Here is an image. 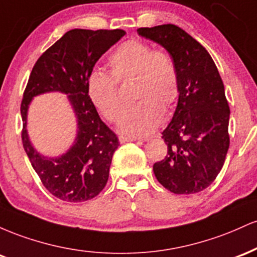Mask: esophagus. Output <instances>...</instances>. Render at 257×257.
I'll use <instances>...</instances> for the list:
<instances>
[{
    "mask_svg": "<svg viewBox=\"0 0 257 257\" xmlns=\"http://www.w3.org/2000/svg\"><path fill=\"white\" fill-rule=\"evenodd\" d=\"M131 141H138L137 138H131V137H119V143L124 144V143H131Z\"/></svg>",
    "mask_w": 257,
    "mask_h": 257,
    "instance_id": "34e87169",
    "label": "esophagus"
}]
</instances>
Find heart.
<instances>
[{"mask_svg": "<svg viewBox=\"0 0 257 257\" xmlns=\"http://www.w3.org/2000/svg\"><path fill=\"white\" fill-rule=\"evenodd\" d=\"M111 73L94 70L87 79L90 101L102 116L114 120L122 110L117 82L134 77V99L120 114L118 131L129 137H147L174 105L180 93L178 67L166 51L131 40L122 43L108 60Z\"/></svg>", "mask_w": 257, "mask_h": 257, "instance_id": "obj_1", "label": "heart"}]
</instances>
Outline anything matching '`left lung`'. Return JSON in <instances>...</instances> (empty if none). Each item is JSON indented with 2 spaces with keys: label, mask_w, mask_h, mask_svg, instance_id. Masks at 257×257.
Returning a JSON list of instances; mask_svg holds the SVG:
<instances>
[{
  "label": "left lung",
  "mask_w": 257,
  "mask_h": 257,
  "mask_svg": "<svg viewBox=\"0 0 257 257\" xmlns=\"http://www.w3.org/2000/svg\"><path fill=\"white\" fill-rule=\"evenodd\" d=\"M138 34L169 53L180 79L178 105L162 133L168 153L153 164V173L170 192H200L219 175L229 147V106L222 79L204 47L179 26L140 28Z\"/></svg>",
  "instance_id": "1"
}]
</instances>
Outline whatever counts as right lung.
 Returning <instances> with one entry per match:
<instances>
[{"label":"right lung","instance_id":"1","mask_svg":"<svg viewBox=\"0 0 257 257\" xmlns=\"http://www.w3.org/2000/svg\"><path fill=\"white\" fill-rule=\"evenodd\" d=\"M125 35L124 30L67 31L38 58L23 96V146L42 184L53 196L70 203L94 198L106 186L112 156L119 146L116 134L102 122L87 91L94 65ZM67 95L75 113L78 131L74 144L57 158L38 153L27 133L32 99L46 92Z\"/></svg>","mask_w":257,"mask_h":257}]
</instances>
